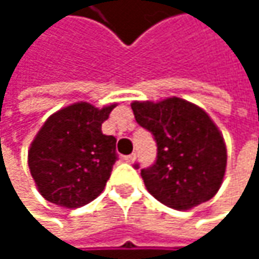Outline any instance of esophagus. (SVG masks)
<instances>
[{
	"mask_svg": "<svg viewBox=\"0 0 259 259\" xmlns=\"http://www.w3.org/2000/svg\"><path fill=\"white\" fill-rule=\"evenodd\" d=\"M135 159H136V154L135 153H132L129 156H124V160L127 162V163H133L135 162Z\"/></svg>",
	"mask_w": 259,
	"mask_h": 259,
	"instance_id": "esophagus-1",
	"label": "esophagus"
}]
</instances>
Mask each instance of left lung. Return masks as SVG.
I'll use <instances>...</instances> for the list:
<instances>
[{
    "instance_id": "left-lung-1",
    "label": "left lung",
    "mask_w": 259,
    "mask_h": 259,
    "mask_svg": "<svg viewBox=\"0 0 259 259\" xmlns=\"http://www.w3.org/2000/svg\"><path fill=\"white\" fill-rule=\"evenodd\" d=\"M132 109L138 124L151 132L157 144L156 162L141 169L147 190L174 210L211 199L224 181L227 147L208 114L179 97L133 102Z\"/></svg>"
}]
</instances>
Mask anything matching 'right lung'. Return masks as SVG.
<instances>
[{
  "mask_svg": "<svg viewBox=\"0 0 259 259\" xmlns=\"http://www.w3.org/2000/svg\"><path fill=\"white\" fill-rule=\"evenodd\" d=\"M115 106L78 102L45 121L28 150V166L46 201L79 208L103 192L118 157L117 139L102 133V123Z\"/></svg>",
  "mask_w": 259,
  "mask_h": 259,
  "instance_id": "1",
  "label": "right lung"
}]
</instances>
